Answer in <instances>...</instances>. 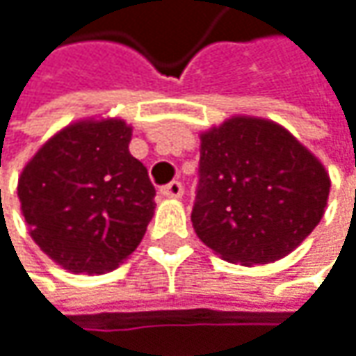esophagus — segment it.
<instances>
[{
  "label": "esophagus",
  "instance_id": "1",
  "mask_svg": "<svg viewBox=\"0 0 356 356\" xmlns=\"http://www.w3.org/2000/svg\"><path fill=\"white\" fill-rule=\"evenodd\" d=\"M160 194L164 198H181L184 196V186L179 181H170L168 186L160 188Z\"/></svg>",
  "mask_w": 356,
  "mask_h": 356
}]
</instances>
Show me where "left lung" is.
Listing matches in <instances>:
<instances>
[{
  "label": "left lung",
  "mask_w": 356,
  "mask_h": 356,
  "mask_svg": "<svg viewBox=\"0 0 356 356\" xmlns=\"http://www.w3.org/2000/svg\"><path fill=\"white\" fill-rule=\"evenodd\" d=\"M330 188L321 160L286 127L236 114L200 133L194 232L229 263H275L319 225Z\"/></svg>",
  "instance_id": "8db88e82"
}]
</instances>
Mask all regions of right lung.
Returning a JSON list of instances; mask_svg holds the SVG:
<instances>
[{"instance_id": "1", "label": "right lung", "mask_w": 356, "mask_h": 356, "mask_svg": "<svg viewBox=\"0 0 356 356\" xmlns=\"http://www.w3.org/2000/svg\"><path fill=\"white\" fill-rule=\"evenodd\" d=\"M122 118H81L51 135L24 164L18 200L35 244L62 269H116L154 217L156 190L131 156Z\"/></svg>"}]
</instances>
